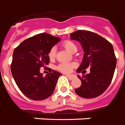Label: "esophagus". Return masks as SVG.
<instances>
[{
    "instance_id": "esophagus-1",
    "label": "esophagus",
    "mask_w": 125,
    "mask_h": 125,
    "mask_svg": "<svg viewBox=\"0 0 125 125\" xmlns=\"http://www.w3.org/2000/svg\"><path fill=\"white\" fill-rule=\"evenodd\" d=\"M65 75L67 76L68 78L70 80H72V79H73L75 77V75Z\"/></svg>"
}]
</instances>
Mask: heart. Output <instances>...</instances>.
I'll return each instance as SVG.
<instances>
[{"instance_id":"heart-1","label":"heart","mask_w":125,"mask_h":125,"mask_svg":"<svg viewBox=\"0 0 125 125\" xmlns=\"http://www.w3.org/2000/svg\"><path fill=\"white\" fill-rule=\"evenodd\" d=\"M62 46L64 48L69 51V52H75L77 50V47L76 44L70 40H66L62 43ZM56 55V50L54 48H52L48 53V56L50 58H54ZM75 64L74 63H70V62H62L58 65L57 67V69L63 73H69L71 71V70L73 67H75Z\"/></svg>"}]
</instances>
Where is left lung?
I'll return each mask as SVG.
<instances>
[{"instance_id": "obj_1", "label": "left lung", "mask_w": 125, "mask_h": 125, "mask_svg": "<svg viewBox=\"0 0 125 125\" xmlns=\"http://www.w3.org/2000/svg\"><path fill=\"white\" fill-rule=\"evenodd\" d=\"M71 39L79 42L83 49V61L77 71L90 67L89 74L81 77V85L75 93L84 98H96L102 94L112 81L116 58L111 43L95 33L78 30L71 33ZM85 71V70H84Z\"/></svg>"}]
</instances>
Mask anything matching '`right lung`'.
<instances>
[{
    "label": "right lung",
    "mask_w": 125,
    "mask_h": 125,
    "mask_svg": "<svg viewBox=\"0 0 125 125\" xmlns=\"http://www.w3.org/2000/svg\"><path fill=\"white\" fill-rule=\"evenodd\" d=\"M61 39L42 33L26 39L14 50L10 71L19 89L26 97L43 100L54 91L61 73L56 71L43 77L40 68L48 64L50 49Z\"/></svg>",
    "instance_id": "obj_1"
}]
</instances>
